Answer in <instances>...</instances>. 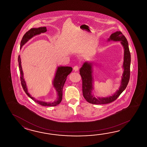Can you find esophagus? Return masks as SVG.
<instances>
[{"label": "esophagus", "mask_w": 147, "mask_h": 147, "mask_svg": "<svg viewBox=\"0 0 147 147\" xmlns=\"http://www.w3.org/2000/svg\"><path fill=\"white\" fill-rule=\"evenodd\" d=\"M79 69V67L78 66H76L74 67V70H75V71H78Z\"/></svg>", "instance_id": "obj_1"}]
</instances>
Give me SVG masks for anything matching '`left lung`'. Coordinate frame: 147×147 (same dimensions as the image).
Returning <instances> with one entry per match:
<instances>
[{
	"label": "left lung",
	"instance_id": "obj_1",
	"mask_svg": "<svg viewBox=\"0 0 147 147\" xmlns=\"http://www.w3.org/2000/svg\"><path fill=\"white\" fill-rule=\"evenodd\" d=\"M109 40L120 41L124 48V61L123 67L124 69L122 75L121 86L119 90L112 96L106 98H98L94 97L91 94L92 87L93 78L92 77V64L86 62L80 69V75L82 81L83 96L87 101L94 105H102L111 103L116 100L118 97L125 90L130 79L131 55L128 46V41L121 31H117L111 34Z\"/></svg>",
	"mask_w": 147,
	"mask_h": 147
}]
</instances>
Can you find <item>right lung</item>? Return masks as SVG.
I'll list each match as a JSON object with an SVG mask.
<instances>
[{"instance_id":"1","label":"right lung","mask_w":147,"mask_h":147,"mask_svg":"<svg viewBox=\"0 0 147 147\" xmlns=\"http://www.w3.org/2000/svg\"><path fill=\"white\" fill-rule=\"evenodd\" d=\"M46 31H47V28L45 27L30 29L29 31L26 32V34L24 35L22 40H21V42H20V49L25 43H26L30 39L33 37L34 36L40 34L41 33H43ZM18 61L19 63V71L20 74V78L21 81V84L24 90L26 92V94L28 95V97H30L32 100L34 101V102L43 106H56L61 102L62 100V98H63V86L65 83L68 75H69L70 72L72 71V68L71 67H58L53 81V87L55 88L57 92L58 99L57 101H55L53 102H46L36 100L33 97H31L30 94L28 93L26 82L23 77V72H22V67L21 65V59L19 55L18 58Z\"/></svg>"}]
</instances>
